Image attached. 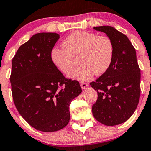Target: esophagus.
I'll list each match as a JSON object with an SVG mask.
<instances>
[{"label": "esophagus", "mask_w": 151, "mask_h": 151, "mask_svg": "<svg viewBox=\"0 0 151 151\" xmlns=\"http://www.w3.org/2000/svg\"><path fill=\"white\" fill-rule=\"evenodd\" d=\"M80 86H81V88L83 89H85L88 86V84L86 83H80Z\"/></svg>", "instance_id": "34e87169"}]
</instances>
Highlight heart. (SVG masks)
<instances>
[{
    "label": "heart",
    "instance_id": "obj_1",
    "mask_svg": "<svg viewBox=\"0 0 151 151\" xmlns=\"http://www.w3.org/2000/svg\"><path fill=\"white\" fill-rule=\"evenodd\" d=\"M63 45L66 49L57 47L52 49L50 60L58 70L67 74L72 68L74 58L79 56L80 66L68 76L73 80L86 81L95 73L101 75L108 71L113 60L115 47L108 36L77 30L67 36Z\"/></svg>",
    "mask_w": 151,
    "mask_h": 151
}]
</instances>
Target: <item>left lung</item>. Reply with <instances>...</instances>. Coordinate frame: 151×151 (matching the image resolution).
<instances>
[{
    "instance_id": "1",
    "label": "left lung",
    "mask_w": 151,
    "mask_h": 151,
    "mask_svg": "<svg viewBox=\"0 0 151 151\" xmlns=\"http://www.w3.org/2000/svg\"><path fill=\"white\" fill-rule=\"evenodd\" d=\"M112 39L115 54L111 66L91 86L98 93L92 106L94 118L106 126L127 121L134 112L140 96V69L136 50L127 36L112 26L94 27Z\"/></svg>"
}]
</instances>
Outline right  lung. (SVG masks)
Wrapping results in <instances>:
<instances>
[{"label": "right lung", "instance_id": "right-lung-1", "mask_svg": "<svg viewBox=\"0 0 151 151\" xmlns=\"http://www.w3.org/2000/svg\"><path fill=\"white\" fill-rule=\"evenodd\" d=\"M59 38L56 33L33 35L19 47L12 62L10 82L16 108L32 127L44 132L68 124L71 101L82 92L79 82L65 78L50 60Z\"/></svg>", "mask_w": 151, "mask_h": 151}]
</instances>
